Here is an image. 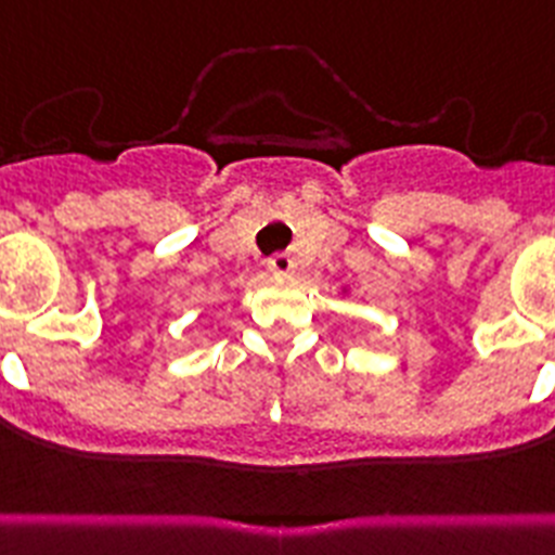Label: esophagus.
<instances>
[{
    "label": "esophagus",
    "mask_w": 555,
    "mask_h": 555,
    "mask_svg": "<svg viewBox=\"0 0 555 555\" xmlns=\"http://www.w3.org/2000/svg\"><path fill=\"white\" fill-rule=\"evenodd\" d=\"M268 271H271L273 276H287V273L296 271V259H293L291 254H273V257L268 259Z\"/></svg>",
    "instance_id": "34e87169"
}]
</instances>
